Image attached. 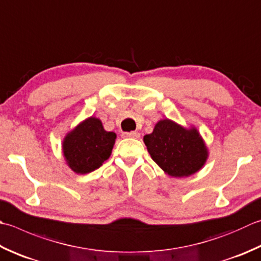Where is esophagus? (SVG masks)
I'll list each match as a JSON object with an SVG mask.
<instances>
[{
	"mask_svg": "<svg viewBox=\"0 0 261 261\" xmlns=\"http://www.w3.org/2000/svg\"><path fill=\"white\" fill-rule=\"evenodd\" d=\"M139 134H138V132H136V131H131V132H123V134H122V137L123 138H139Z\"/></svg>",
	"mask_w": 261,
	"mask_h": 261,
	"instance_id": "1",
	"label": "esophagus"
}]
</instances>
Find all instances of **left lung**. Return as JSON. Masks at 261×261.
<instances>
[{
  "instance_id": "8db88e82",
  "label": "left lung",
  "mask_w": 261,
  "mask_h": 261,
  "mask_svg": "<svg viewBox=\"0 0 261 261\" xmlns=\"http://www.w3.org/2000/svg\"><path fill=\"white\" fill-rule=\"evenodd\" d=\"M144 141L152 161L171 176L191 175L206 162L207 149L198 131L187 130L170 120L158 122Z\"/></svg>"
}]
</instances>
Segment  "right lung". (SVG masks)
Returning a JSON list of instances; mask_svg holds the SVG:
<instances>
[{
  "mask_svg": "<svg viewBox=\"0 0 261 261\" xmlns=\"http://www.w3.org/2000/svg\"><path fill=\"white\" fill-rule=\"evenodd\" d=\"M116 135L104 130L101 122L89 117L65 137L63 152L69 166L78 174H87L109 160Z\"/></svg>",
  "mask_w": 261,
  "mask_h": 261,
  "instance_id": "1",
  "label": "right lung"
}]
</instances>
